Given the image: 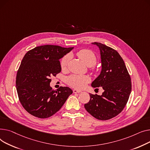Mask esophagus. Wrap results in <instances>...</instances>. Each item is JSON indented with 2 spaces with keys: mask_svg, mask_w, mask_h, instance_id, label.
<instances>
[{
  "mask_svg": "<svg viewBox=\"0 0 150 150\" xmlns=\"http://www.w3.org/2000/svg\"><path fill=\"white\" fill-rule=\"evenodd\" d=\"M81 92H82V91L78 90L77 89H74L73 90V93H81Z\"/></svg>",
  "mask_w": 150,
  "mask_h": 150,
  "instance_id": "34e87169",
  "label": "esophagus"
}]
</instances>
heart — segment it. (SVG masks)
Wrapping results in <instances>:
<instances>
[{
  "label": "heart",
  "instance_id": "1",
  "mask_svg": "<svg viewBox=\"0 0 150 150\" xmlns=\"http://www.w3.org/2000/svg\"><path fill=\"white\" fill-rule=\"evenodd\" d=\"M77 55L81 58L85 64L89 67L93 66L97 62V57L94 52L89 50L83 49L77 52ZM69 60V56L68 54L65 56L61 60L60 66L62 68H65L67 67ZM91 79L88 76L73 74L67 78V83L76 88L81 89L83 88L87 83H88Z\"/></svg>",
  "mask_w": 150,
  "mask_h": 150
}]
</instances>
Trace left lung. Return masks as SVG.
<instances>
[{"instance_id": "1", "label": "left lung", "mask_w": 150, "mask_h": 150, "mask_svg": "<svg viewBox=\"0 0 150 150\" xmlns=\"http://www.w3.org/2000/svg\"><path fill=\"white\" fill-rule=\"evenodd\" d=\"M100 52L102 70L92 82L94 88L102 86L101 96L90 94V100L85 108L97 119L106 120L124 110L131 91V77L125 62L118 52L99 42H93Z\"/></svg>"}]
</instances>
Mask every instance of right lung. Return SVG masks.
<instances>
[{
    "instance_id": "1",
    "label": "right lung",
    "mask_w": 150,
    "mask_h": 150,
    "mask_svg": "<svg viewBox=\"0 0 150 150\" xmlns=\"http://www.w3.org/2000/svg\"><path fill=\"white\" fill-rule=\"evenodd\" d=\"M73 47L46 45L35 47L24 56L16 76V89L25 110L31 115L48 118L57 112L73 93L71 88L50 86L52 76L61 71L59 59Z\"/></svg>"
}]
</instances>
